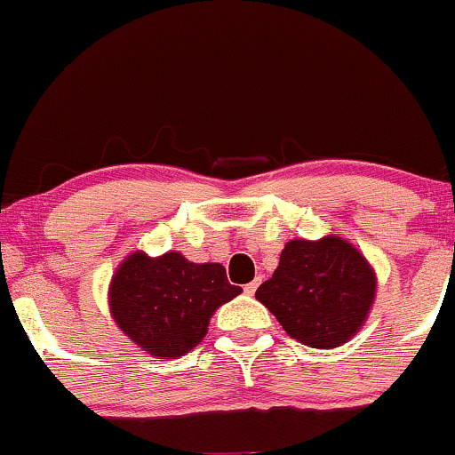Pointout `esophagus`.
<instances>
[{
  "instance_id": "esophagus-1",
  "label": "esophagus",
  "mask_w": 455,
  "mask_h": 455,
  "mask_svg": "<svg viewBox=\"0 0 455 455\" xmlns=\"http://www.w3.org/2000/svg\"><path fill=\"white\" fill-rule=\"evenodd\" d=\"M259 284H260V278H257V280H252V282H248V284H245V286H243V293H245V295H254V293H257Z\"/></svg>"
}]
</instances>
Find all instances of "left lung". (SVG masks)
Wrapping results in <instances>:
<instances>
[{
	"mask_svg": "<svg viewBox=\"0 0 455 455\" xmlns=\"http://www.w3.org/2000/svg\"><path fill=\"white\" fill-rule=\"evenodd\" d=\"M374 291L377 278L368 260L329 235L286 243L278 269L257 289V299L297 342L336 348L362 327Z\"/></svg>",
	"mask_w": 455,
	"mask_h": 455,
	"instance_id": "8db88e82",
	"label": "left lung"
}]
</instances>
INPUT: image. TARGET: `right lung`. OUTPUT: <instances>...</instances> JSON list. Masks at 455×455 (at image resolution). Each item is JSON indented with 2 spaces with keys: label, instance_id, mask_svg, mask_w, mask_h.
<instances>
[{
  "label": "right lung",
  "instance_id": "right-lung-1",
  "mask_svg": "<svg viewBox=\"0 0 455 455\" xmlns=\"http://www.w3.org/2000/svg\"><path fill=\"white\" fill-rule=\"evenodd\" d=\"M242 293L218 263H190L180 252L122 263L111 282V312L130 340L160 359H173L205 338L218 306Z\"/></svg>",
  "mask_w": 455,
  "mask_h": 455
}]
</instances>
